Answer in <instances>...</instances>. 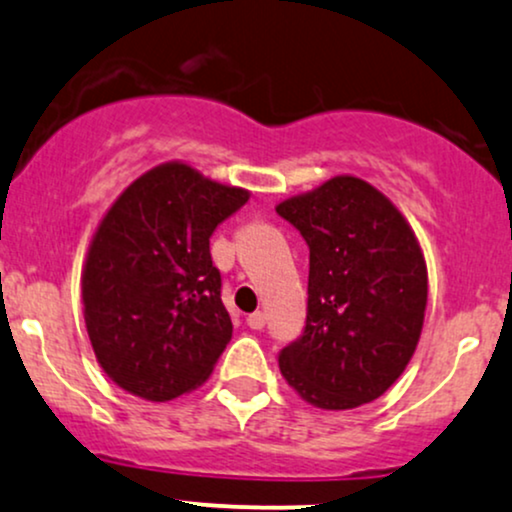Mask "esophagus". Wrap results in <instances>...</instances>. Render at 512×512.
<instances>
[{
    "mask_svg": "<svg viewBox=\"0 0 512 512\" xmlns=\"http://www.w3.org/2000/svg\"><path fill=\"white\" fill-rule=\"evenodd\" d=\"M245 322H248L250 329L260 331V329H264V324H267V317H264V312H252V315H248Z\"/></svg>",
    "mask_w": 512,
    "mask_h": 512,
    "instance_id": "1",
    "label": "esophagus"
}]
</instances>
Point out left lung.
Returning <instances> with one entry per match:
<instances>
[{"mask_svg": "<svg viewBox=\"0 0 512 512\" xmlns=\"http://www.w3.org/2000/svg\"><path fill=\"white\" fill-rule=\"evenodd\" d=\"M310 248L305 329L279 353L307 403H372L408 367L427 307V264L403 214L355 176L276 207Z\"/></svg>", "mask_w": 512, "mask_h": 512, "instance_id": "left-lung-1", "label": "left lung"}]
</instances>
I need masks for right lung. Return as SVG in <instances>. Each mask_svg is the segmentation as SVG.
<instances>
[{
	"label": "right lung",
	"instance_id": "obj_1",
	"mask_svg": "<svg viewBox=\"0 0 512 512\" xmlns=\"http://www.w3.org/2000/svg\"><path fill=\"white\" fill-rule=\"evenodd\" d=\"M248 197L166 162L133 181L102 219L83 269L85 326L121 389L162 403L212 374L233 324L209 238Z\"/></svg>",
	"mask_w": 512,
	"mask_h": 512
}]
</instances>
